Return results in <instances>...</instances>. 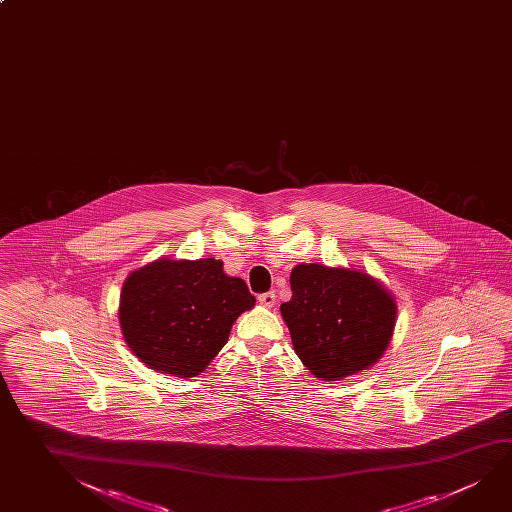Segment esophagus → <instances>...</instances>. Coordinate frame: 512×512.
<instances>
[{
    "mask_svg": "<svg viewBox=\"0 0 512 512\" xmlns=\"http://www.w3.org/2000/svg\"><path fill=\"white\" fill-rule=\"evenodd\" d=\"M260 305H264V307H273L275 305V293L273 291H269V293H262L259 295Z\"/></svg>",
    "mask_w": 512,
    "mask_h": 512,
    "instance_id": "34e87169",
    "label": "esophagus"
}]
</instances>
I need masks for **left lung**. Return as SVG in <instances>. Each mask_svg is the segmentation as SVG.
<instances>
[{"label": "left lung", "mask_w": 512, "mask_h": 512, "mask_svg": "<svg viewBox=\"0 0 512 512\" xmlns=\"http://www.w3.org/2000/svg\"><path fill=\"white\" fill-rule=\"evenodd\" d=\"M293 296L280 305L296 356L323 381L367 370L383 356L395 327L394 296L363 271L298 264Z\"/></svg>", "instance_id": "8db88e82"}]
</instances>
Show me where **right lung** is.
<instances>
[{
    "label": "right lung",
    "instance_id": "right-lung-1",
    "mask_svg": "<svg viewBox=\"0 0 512 512\" xmlns=\"http://www.w3.org/2000/svg\"><path fill=\"white\" fill-rule=\"evenodd\" d=\"M255 305L243 278L216 259H158L124 282L118 320L129 349L153 370L199 376Z\"/></svg>",
    "mask_w": 512,
    "mask_h": 512
}]
</instances>
